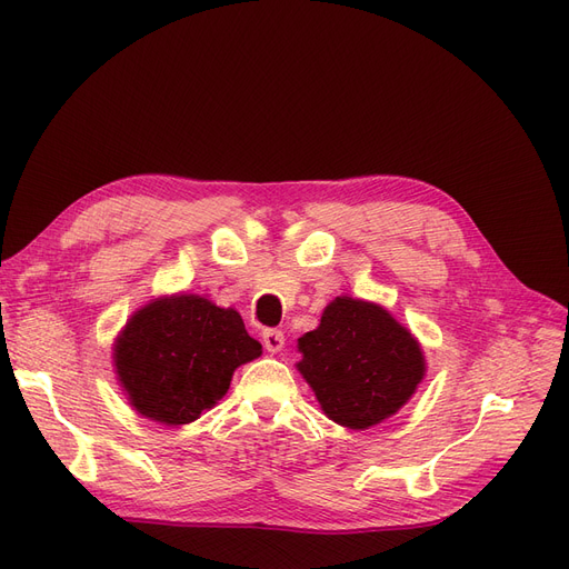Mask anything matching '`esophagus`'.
<instances>
[{
	"label": "esophagus",
	"instance_id": "34e87169",
	"mask_svg": "<svg viewBox=\"0 0 569 569\" xmlns=\"http://www.w3.org/2000/svg\"><path fill=\"white\" fill-rule=\"evenodd\" d=\"M262 346L267 348V352H279L286 346V337L281 330H264Z\"/></svg>",
	"mask_w": 569,
	"mask_h": 569
}]
</instances>
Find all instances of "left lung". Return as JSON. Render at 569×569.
Segmentation results:
<instances>
[{
    "label": "left lung",
    "mask_w": 569,
    "mask_h": 569,
    "mask_svg": "<svg viewBox=\"0 0 569 569\" xmlns=\"http://www.w3.org/2000/svg\"><path fill=\"white\" fill-rule=\"evenodd\" d=\"M307 382L325 415L341 427L367 429L395 415L425 376L415 337L385 309L337 297L318 330L297 339Z\"/></svg>",
    "instance_id": "left-lung-1"
}]
</instances>
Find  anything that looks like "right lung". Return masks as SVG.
<instances>
[{"label": "right lung", "mask_w": 569, "mask_h": 569, "mask_svg": "<svg viewBox=\"0 0 569 569\" xmlns=\"http://www.w3.org/2000/svg\"><path fill=\"white\" fill-rule=\"evenodd\" d=\"M260 352L237 311L198 295H174L127 322L114 367L140 415L179 427L212 408L228 392L232 371Z\"/></svg>", "instance_id": "right-lung-1"}]
</instances>
